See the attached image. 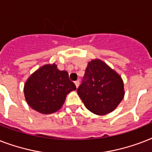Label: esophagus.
I'll return each mask as SVG.
<instances>
[{"instance_id": "esophagus-1", "label": "esophagus", "mask_w": 152, "mask_h": 152, "mask_svg": "<svg viewBox=\"0 0 152 152\" xmlns=\"http://www.w3.org/2000/svg\"><path fill=\"white\" fill-rule=\"evenodd\" d=\"M75 85H76V88H78L79 85H80V81L77 80V81H75Z\"/></svg>"}]
</instances>
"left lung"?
Segmentation results:
<instances>
[{
    "instance_id": "1",
    "label": "left lung",
    "mask_w": 152,
    "mask_h": 152,
    "mask_svg": "<svg viewBox=\"0 0 152 152\" xmlns=\"http://www.w3.org/2000/svg\"><path fill=\"white\" fill-rule=\"evenodd\" d=\"M86 108L97 115L115 110L125 95L121 76L100 59L91 60L77 89Z\"/></svg>"
}]
</instances>
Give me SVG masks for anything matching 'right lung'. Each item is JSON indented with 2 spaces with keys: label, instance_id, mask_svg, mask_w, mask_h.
<instances>
[{
  "label": "right lung",
  "instance_id": "1",
  "mask_svg": "<svg viewBox=\"0 0 152 152\" xmlns=\"http://www.w3.org/2000/svg\"><path fill=\"white\" fill-rule=\"evenodd\" d=\"M76 89L66 71L57 64H45L33 72L23 88L25 99L33 110L44 114L57 112L63 106L67 95Z\"/></svg>",
  "mask_w": 152,
  "mask_h": 152
}]
</instances>
